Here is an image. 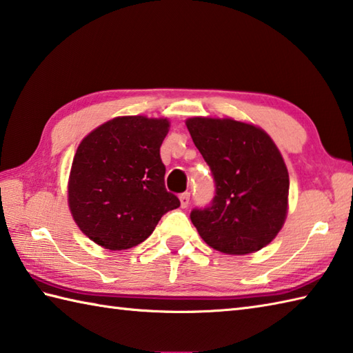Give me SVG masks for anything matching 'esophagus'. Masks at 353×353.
Wrapping results in <instances>:
<instances>
[{"label": "esophagus", "mask_w": 353, "mask_h": 353, "mask_svg": "<svg viewBox=\"0 0 353 353\" xmlns=\"http://www.w3.org/2000/svg\"><path fill=\"white\" fill-rule=\"evenodd\" d=\"M179 199H181L182 208H186V206L190 205V192H183V194L179 196Z\"/></svg>", "instance_id": "34e87169"}]
</instances>
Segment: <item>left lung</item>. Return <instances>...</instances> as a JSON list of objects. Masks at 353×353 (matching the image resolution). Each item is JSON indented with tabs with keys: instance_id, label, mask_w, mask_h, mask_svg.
Segmentation results:
<instances>
[{
	"instance_id": "8db88e82",
	"label": "left lung",
	"mask_w": 353,
	"mask_h": 353,
	"mask_svg": "<svg viewBox=\"0 0 353 353\" xmlns=\"http://www.w3.org/2000/svg\"><path fill=\"white\" fill-rule=\"evenodd\" d=\"M186 127L216 183L210 206L191 211L192 225L220 252L260 251L288 214L289 174L279 148L261 128L234 119L191 117Z\"/></svg>"
}]
</instances>
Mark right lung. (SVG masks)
Masks as SVG:
<instances>
[{"label": "right lung", "mask_w": 353, "mask_h": 353, "mask_svg": "<svg viewBox=\"0 0 353 353\" xmlns=\"http://www.w3.org/2000/svg\"><path fill=\"white\" fill-rule=\"evenodd\" d=\"M167 119L122 116L102 123L79 143L68 179L76 225L110 251L151 236L165 212L181 206L165 188L161 145Z\"/></svg>", "instance_id": "right-lung-1"}]
</instances>
